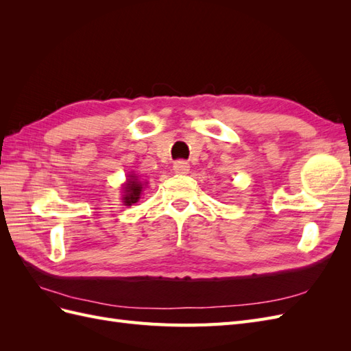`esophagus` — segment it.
I'll use <instances>...</instances> for the list:
<instances>
[{
    "instance_id": "esophagus-1",
    "label": "esophagus",
    "mask_w": 351,
    "mask_h": 351,
    "mask_svg": "<svg viewBox=\"0 0 351 351\" xmlns=\"http://www.w3.org/2000/svg\"><path fill=\"white\" fill-rule=\"evenodd\" d=\"M173 169H174V173H177V174H187L189 169H190V165H189V162L182 161V159H180V161L174 162Z\"/></svg>"
}]
</instances>
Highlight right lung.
I'll return each mask as SVG.
<instances>
[{
  "label": "right lung",
  "instance_id": "right-lung-1",
  "mask_svg": "<svg viewBox=\"0 0 351 351\" xmlns=\"http://www.w3.org/2000/svg\"><path fill=\"white\" fill-rule=\"evenodd\" d=\"M142 189H143V183L139 180L136 174L129 176L127 178V183L123 186L124 195H123V202L125 206H132L136 202H139L141 195H142Z\"/></svg>",
  "mask_w": 351,
  "mask_h": 351
}]
</instances>
